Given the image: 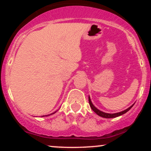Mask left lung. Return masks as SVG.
Segmentation results:
<instances>
[{
    "label": "left lung",
    "mask_w": 151,
    "mask_h": 151,
    "mask_svg": "<svg viewBox=\"0 0 151 151\" xmlns=\"http://www.w3.org/2000/svg\"><path fill=\"white\" fill-rule=\"evenodd\" d=\"M89 105H90V107H91V109L93 111L95 112L97 115L99 116H101L103 118H106V119H111V118H115V117H118L119 116H121L123 115V114H126V112L129 111L131 109V108L133 107V106H131L129 107V108H128L127 109H126V110L123 111H121V112H119V113H116V114H108V113H104V112L101 111L99 110L98 109H96V107L94 106L93 105L92 102H91V99H90V97L89 96Z\"/></svg>",
    "instance_id": "obj_1"
}]
</instances>
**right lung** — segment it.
<instances>
[{
	"mask_svg": "<svg viewBox=\"0 0 151 151\" xmlns=\"http://www.w3.org/2000/svg\"><path fill=\"white\" fill-rule=\"evenodd\" d=\"M55 113H56V111H55V112H54V113H52V114H55ZM51 114H50V115H51ZM48 116H49V115H48Z\"/></svg>",
	"mask_w": 151,
	"mask_h": 151,
	"instance_id": "right-lung-1",
	"label": "right lung"
}]
</instances>
